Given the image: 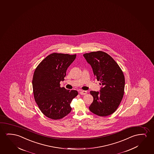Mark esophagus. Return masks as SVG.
<instances>
[{"label": "esophagus", "mask_w": 154, "mask_h": 154, "mask_svg": "<svg viewBox=\"0 0 154 154\" xmlns=\"http://www.w3.org/2000/svg\"><path fill=\"white\" fill-rule=\"evenodd\" d=\"M80 94L81 95H85V94H87V91H80Z\"/></svg>", "instance_id": "obj_1"}]
</instances>
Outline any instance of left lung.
Segmentation results:
<instances>
[{"mask_svg": "<svg viewBox=\"0 0 154 154\" xmlns=\"http://www.w3.org/2000/svg\"><path fill=\"white\" fill-rule=\"evenodd\" d=\"M83 57L101 85L100 92L90 91L93 101L89 110L101 117L111 115L117 110L124 96V73L112 57L105 52H91L83 54Z\"/></svg>", "mask_w": 154, "mask_h": 154, "instance_id": "obj_1", "label": "left lung"}]
</instances>
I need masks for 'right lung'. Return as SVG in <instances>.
I'll return each mask as SVG.
<instances>
[{"mask_svg":"<svg viewBox=\"0 0 154 154\" xmlns=\"http://www.w3.org/2000/svg\"><path fill=\"white\" fill-rule=\"evenodd\" d=\"M76 54L54 53L44 59L35 69L32 85L35 101L42 112L54 120L62 119L71 111L70 103L78 94L76 90L61 88L66 72Z\"/></svg>","mask_w":154,"mask_h":154,"instance_id":"right-lung-1","label":"right lung"}]
</instances>
